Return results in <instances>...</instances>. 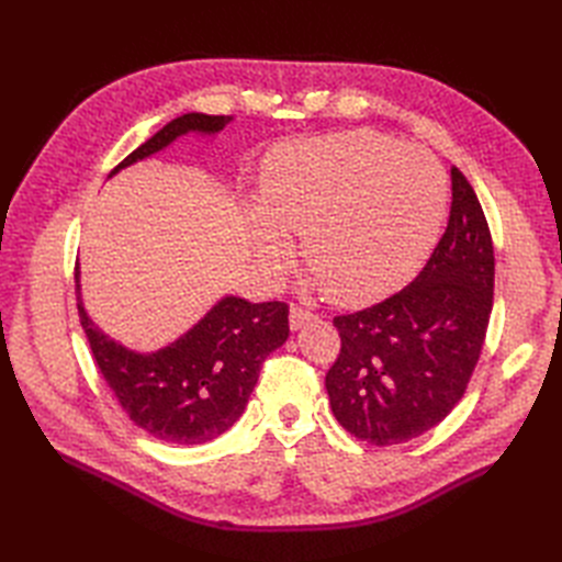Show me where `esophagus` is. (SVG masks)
Instances as JSON below:
<instances>
[{
	"label": "esophagus",
	"instance_id": "esophagus-1",
	"mask_svg": "<svg viewBox=\"0 0 562 562\" xmlns=\"http://www.w3.org/2000/svg\"><path fill=\"white\" fill-rule=\"evenodd\" d=\"M288 318H291V328L300 330L302 326H307V323H312L316 318V314L297 307V304H291V316H288Z\"/></svg>",
	"mask_w": 562,
	"mask_h": 562
}]
</instances>
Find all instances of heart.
Returning <instances> with one entry per match:
<instances>
[{
    "label": "heart",
    "mask_w": 562,
    "mask_h": 562,
    "mask_svg": "<svg viewBox=\"0 0 562 562\" xmlns=\"http://www.w3.org/2000/svg\"><path fill=\"white\" fill-rule=\"evenodd\" d=\"M446 173L427 149L375 131L288 143L260 173L255 250L269 274L291 260L285 234H302V260L330 300L359 307L411 279L436 241Z\"/></svg>",
    "instance_id": "obj_1"
}]
</instances>
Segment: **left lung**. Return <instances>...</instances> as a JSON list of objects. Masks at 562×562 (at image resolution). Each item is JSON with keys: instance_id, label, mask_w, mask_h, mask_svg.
<instances>
[{"instance_id": "left-lung-1", "label": "left lung", "mask_w": 562, "mask_h": 562, "mask_svg": "<svg viewBox=\"0 0 562 562\" xmlns=\"http://www.w3.org/2000/svg\"><path fill=\"white\" fill-rule=\"evenodd\" d=\"M446 234L417 279L368 310L335 316L342 339L326 375L333 415L372 446L443 422L481 359L495 291V248L481 201L452 166Z\"/></svg>"}]
</instances>
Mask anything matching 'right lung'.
Segmentation results:
<instances>
[{"label":"right lung","instance_id":"obj_1","mask_svg":"<svg viewBox=\"0 0 562 562\" xmlns=\"http://www.w3.org/2000/svg\"><path fill=\"white\" fill-rule=\"evenodd\" d=\"M229 122L232 116L223 114H182L133 149L110 176L151 157L180 135H215ZM75 283L81 328L108 386L135 427L166 443L199 446L223 436L241 417L265 359L291 333L285 302L252 304L227 295L176 342L155 353H138L114 342L89 318L81 302L79 265Z\"/></svg>","mask_w":562,"mask_h":562}]
</instances>
